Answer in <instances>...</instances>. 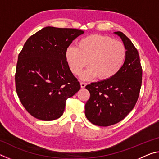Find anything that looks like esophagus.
<instances>
[{
    "mask_svg": "<svg viewBox=\"0 0 159 159\" xmlns=\"http://www.w3.org/2000/svg\"><path fill=\"white\" fill-rule=\"evenodd\" d=\"M85 85H86V83H85L80 82V87H81V88H85Z\"/></svg>",
    "mask_w": 159,
    "mask_h": 159,
    "instance_id": "obj_1",
    "label": "esophagus"
}]
</instances>
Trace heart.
I'll list each match as a JSON object with an SVG mask.
<instances>
[{
    "label": "heart",
    "mask_w": 159,
    "mask_h": 159,
    "mask_svg": "<svg viewBox=\"0 0 159 159\" xmlns=\"http://www.w3.org/2000/svg\"><path fill=\"white\" fill-rule=\"evenodd\" d=\"M126 48L118 40L102 34H91L78 42L77 48L69 46L65 51V60L71 71L79 75L88 64L90 67L81 75L88 80L98 76L107 80L116 76L125 62Z\"/></svg>",
    "instance_id": "heart-1"
}]
</instances>
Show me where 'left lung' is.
Returning a JSON list of instances; mask_svg holds the SVG:
<instances>
[{"label": "left lung", "instance_id": "8db88e82", "mask_svg": "<svg viewBox=\"0 0 159 159\" xmlns=\"http://www.w3.org/2000/svg\"><path fill=\"white\" fill-rule=\"evenodd\" d=\"M126 48L122 68L114 77L85 86L90 98L85 105L86 118L94 125L109 126L122 120L135 105L142 85V69L138 51L133 43L120 31Z\"/></svg>", "mask_w": 159, "mask_h": 159}]
</instances>
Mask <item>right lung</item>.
<instances>
[{"label": "right lung", "mask_w": 159, "mask_h": 159, "mask_svg": "<svg viewBox=\"0 0 159 159\" xmlns=\"http://www.w3.org/2000/svg\"><path fill=\"white\" fill-rule=\"evenodd\" d=\"M84 31L46 26L32 35L19 54L15 87L21 103L32 116L53 120L63 114L66 101L80 90L65 51Z\"/></svg>", "instance_id": "obj_1"}]
</instances>
